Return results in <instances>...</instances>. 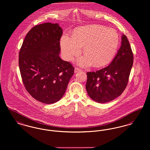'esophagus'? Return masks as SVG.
Masks as SVG:
<instances>
[{"instance_id": "obj_1", "label": "esophagus", "mask_w": 150, "mask_h": 150, "mask_svg": "<svg viewBox=\"0 0 150 150\" xmlns=\"http://www.w3.org/2000/svg\"><path fill=\"white\" fill-rule=\"evenodd\" d=\"M81 71L80 69H79L78 68H74V73H77V72H79V71Z\"/></svg>"}]
</instances>
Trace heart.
Segmentation results:
<instances>
[{
    "mask_svg": "<svg viewBox=\"0 0 150 150\" xmlns=\"http://www.w3.org/2000/svg\"><path fill=\"white\" fill-rule=\"evenodd\" d=\"M119 44L117 32L100 25H93L76 29L73 37L65 34L60 40V47L64 58L72 60L79 56L83 47L86 55L78 63L82 66H90L93 63L102 66L109 63L115 55Z\"/></svg>",
    "mask_w": 150,
    "mask_h": 150,
    "instance_id": "b5f03b06",
    "label": "heart"
}]
</instances>
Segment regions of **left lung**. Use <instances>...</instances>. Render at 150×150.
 Returning <instances> with one entry per match:
<instances>
[{
    "label": "left lung",
    "instance_id": "8db88e82",
    "mask_svg": "<svg viewBox=\"0 0 150 150\" xmlns=\"http://www.w3.org/2000/svg\"><path fill=\"white\" fill-rule=\"evenodd\" d=\"M133 64V54L125 35L110 64L100 70L87 73L86 88L88 96L100 103L116 99L125 89Z\"/></svg>",
    "mask_w": 150,
    "mask_h": 150
}]
</instances>
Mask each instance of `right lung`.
<instances>
[{
  "instance_id": "add662e5",
  "label": "right lung",
  "mask_w": 150,
  "mask_h": 150,
  "mask_svg": "<svg viewBox=\"0 0 150 150\" xmlns=\"http://www.w3.org/2000/svg\"><path fill=\"white\" fill-rule=\"evenodd\" d=\"M63 30L46 23L28 33L19 52L18 64L24 86L35 99L45 104L63 97L74 68L59 56Z\"/></svg>"
}]
</instances>
